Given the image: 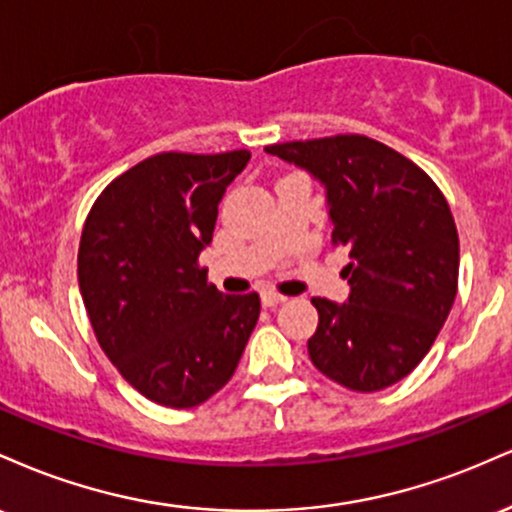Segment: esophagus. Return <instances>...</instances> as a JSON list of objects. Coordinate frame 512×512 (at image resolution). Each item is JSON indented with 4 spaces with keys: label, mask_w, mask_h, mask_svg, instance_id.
<instances>
[{
    "label": "esophagus",
    "mask_w": 512,
    "mask_h": 512,
    "mask_svg": "<svg viewBox=\"0 0 512 512\" xmlns=\"http://www.w3.org/2000/svg\"><path fill=\"white\" fill-rule=\"evenodd\" d=\"M286 296H281V293H274V291H262V305L264 308H276L279 303H284Z\"/></svg>",
    "instance_id": "obj_1"
}]
</instances>
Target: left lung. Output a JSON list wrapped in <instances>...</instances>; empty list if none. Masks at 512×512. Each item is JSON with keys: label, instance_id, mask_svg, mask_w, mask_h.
Returning a JSON list of instances; mask_svg holds the SVG:
<instances>
[{"label": "left lung", "instance_id": "left-lung-1", "mask_svg": "<svg viewBox=\"0 0 512 512\" xmlns=\"http://www.w3.org/2000/svg\"><path fill=\"white\" fill-rule=\"evenodd\" d=\"M325 187L332 243L349 250V298H313V366L356 392L395 385L421 363L455 303L460 240L436 182L390 146L361 137L264 146Z\"/></svg>", "mask_w": 512, "mask_h": 512}]
</instances>
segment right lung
Instances as JSON below:
<instances>
[{
  "instance_id": "add662e5",
  "label": "right lung",
  "mask_w": 512,
  "mask_h": 512,
  "mask_svg": "<svg viewBox=\"0 0 512 512\" xmlns=\"http://www.w3.org/2000/svg\"><path fill=\"white\" fill-rule=\"evenodd\" d=\"M250 151L158 154L101 192L79 243V289L105 356L151 402L190 409L236 373L260 296H223L199 255Z\"/></svg>"
}]
</instances>
